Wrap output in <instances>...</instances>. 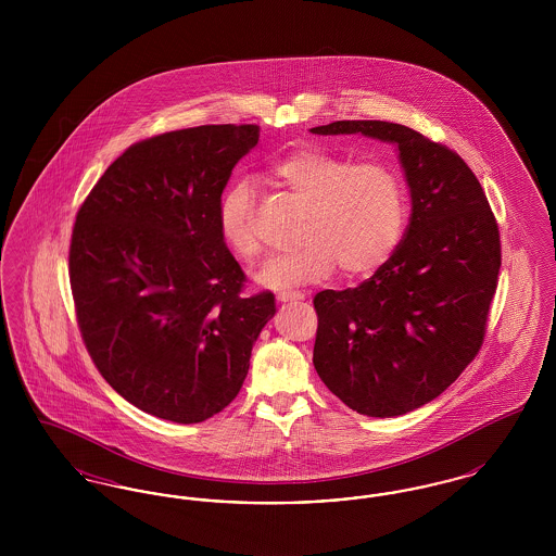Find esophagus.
I'll return each mask as SVG.
<instances>
[{
	"label": "esophagus",
	"instance_id": "esophagus-1",
	"mask_svg": "<svg viewBox=\"0 0 556 556\" xmlns=\"http://www.w3.org/2000/svg\"><path fill=\"white\" fill-rule=\"evenodd\" d=\"M304 295L302 293H298V291H279L277 293V302H281V304H286V302H298V300H302Z\"/></svg>",
	"mask_w": 556,
	"mask_h": 556
}]
</instances>
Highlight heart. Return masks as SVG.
I'll return each instance as SVG.
<instances>
[{
	"instance_id": "obj_1",
	"label": "heart",
	"mask_w": 556,
	"mask_h": 556,
	"mask_svg": "<svg viewBox=\"0 0 556 556\" xmlns=\"http://www.w3.org/2000/svg\"><path fill=\"white\" fill-rule=\"evenodd\" d=\"M306 211L288 254L268 261L261 279L273 288L320 281L336 265L345 277H369L390 261L406 225V191L386 162H352L313 146L295 148L268 168ZM220 238L250 263L263 243L256 229V200L245 181L227 187L218 200Z\"/></svg>"
}]
</instances>
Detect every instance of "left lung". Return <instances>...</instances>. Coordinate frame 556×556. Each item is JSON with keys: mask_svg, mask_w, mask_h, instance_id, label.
Segmentation results:
<instances>
[{"mask_svg": "<svg viewBox=\"0 0 556 556\" xmlns=\"http://www.w3.org/2000/svg\"><path fill=\"white\" fill-rule=\"evenodd\" d=\"M315 135L394 143L410 220L390 261L358 288L318 291L313 363L367 417H397L440 396L476 358L501 270V233L473 170L404 125L336 121Z\"/></svg>", "mask_w": 556, "mask_h": 556, "instance_id": "left-lung-1", "label": "left lung"}]
</instances>
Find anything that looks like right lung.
<instances>
[{"label": "right lung", "instance_id": "right-lung-1", "mask_svg": "<svg viewBox=\"0 0 556 556\" xmlns=\"http://www.w3.org/2000/svg\"><path fill=\"white\" fill-rule=\"evenodd\" d=\"M256 125L164 132L114 160L77 212L71 288L80 336L108 383L139 410L202 424L238 396L275 295L245 275L216 208Z\"/></svg>", "mask_w": 556, "mask_h": 556}]
</instances>
